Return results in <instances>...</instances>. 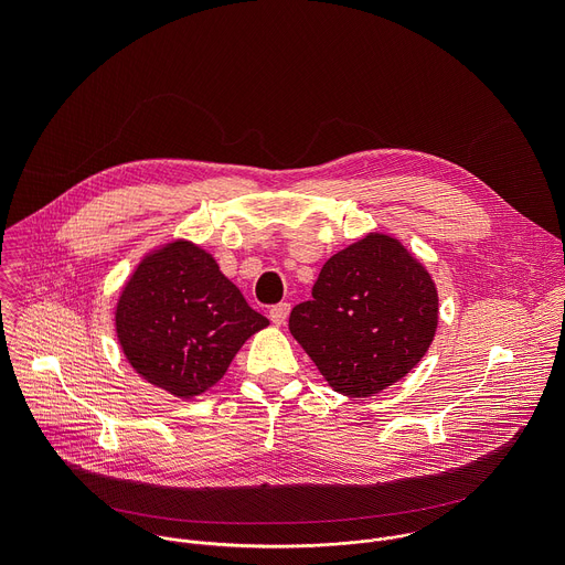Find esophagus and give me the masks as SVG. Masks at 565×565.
Instances as JSON below:
<instances>
[{
	"instance_id": "obj_1",
	"label": "esophagus",
	"mask_w": 565,
	"mask_h": 565,
	"mask_svg": "<svg viewBox=\"0 0 565 565\" xmlns=\"http://www.w3.org/2000/svg\"><path fill=\"white\" fill-rule=\"evenodd\" d=\"M288 312H290V303H277L270 308V321L275 327H284L286 319H288Z\"/></svg>"
}]
</instances>
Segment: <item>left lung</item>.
<instances>
[{
  "instance_id": "8db88e82",
  "label": "left lung",
  "mask_w": 565,
  "mask_h": 565,
  "mask_svg": "<svg viewBox=\"0 0 565 565\" xmlns=\"http://www.w3.org/2000/svg\"><path fill=\"white\" fill-rule=\"evenodd\" d=\"M438 327V292L397 238L371 232L321 268L312 299L292 308L288 329L327 382L351 397L405 377Z\"/></svg>"
}]
</instances>
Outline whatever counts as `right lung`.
Returning <instances> with one entry per match:
<instances>
[{
	"mask_svg": "<svg viewBox=\"0 0 565 565\" xmlns=\"http://www.w3.org/2000/svg\"><path fill=\"white\" fill-rule=\"evenodd\" d=\"M268 319L253 310L190 241H172L147 255L116 306L125 358L153 386L190 399L214 386L236 351Z\"/></svg>",
	"mask_w": 565,
	"mask_h": 565,
	"instance_id": "obj_1",
	"label": "right lung"
}]
</instances>
